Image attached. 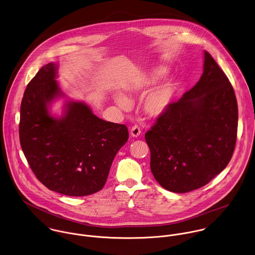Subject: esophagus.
<instances>
[{
    "label": "esophagus",
    "instance_id": "esophagus-1",
    "mask_svg": "<svg viewBox=\"0 0 255 255\" xmlns=\"http://www.w3.org/2000/svg\"><path fill=\"white\" fill-rule=\"evenodd\" d=\"M130 132H131L132 137H139L140 134H141V129H140V127H139L138 125H134V126L131 128Z\"/></svg>",
    "mask_w": 255,
    "mask_h": 255
}]
</instances>
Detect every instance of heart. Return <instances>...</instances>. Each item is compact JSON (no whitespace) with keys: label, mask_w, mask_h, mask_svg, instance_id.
<instances>
[{"label":"heart","mask_w":255,"mask_h":255,"mask_svg":"<svg viewBox=\"0 0 255 255\" xmlns=\"http://www.w3.org/2000/svg\"><path fill=\"white\" fill-rule=\"evenodd\" d=\"M166 71L163 68H157L151 71L143 80V85L147 88L155 86L164 76ZM174 96V85L171 82H166L162 86L158 87L153 94H151L145 102V110L146 112L153 116L156 117L164 113L169 105L171 104ZM116 103L126 109L130 106L129 100L123 95H117L115 97Z\"/></svg>","instance_id":"1"}]
</instances>
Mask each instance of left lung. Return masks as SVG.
<instances>
[{"mask_svg": "<svg viewBox=\"0 0 255 255\" xmlns=\"http://www.w3.org/2000/svg\"><path fill=\"white\" fill-rule=\"evenodd\" d=\"M238 118L233 86L204 51L203 74L198 83L172 102L145 134L154 179L175 193L206 185L233 156Z\"/></svg>", "mask_w": 255, "mask_h": 255, "instance_id": "obj_1", "label": "left lung"}]
</instances>
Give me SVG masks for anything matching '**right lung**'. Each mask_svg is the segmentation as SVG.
<instances>
[{
    "mask_svg": "<svg viewBox=\"0 0 255 255\" xmlns=\"http://www.w3.org/2000/svg\"><path fill=\"white\" fill-rule=\"evenodd\" d=\"M58 66H43L29 82L20 104L19 141L37 179L52 191L87 196L102 190L111 163L129 138L124 124L96 116L85 102L68 101L60 118L48 106L64 97Z\"/></svg>",
    "mask_w": 255,
    "mask_h": 255,
    "instance_id": "obj_1",
    "label": "right lung"
}]
</instances>
